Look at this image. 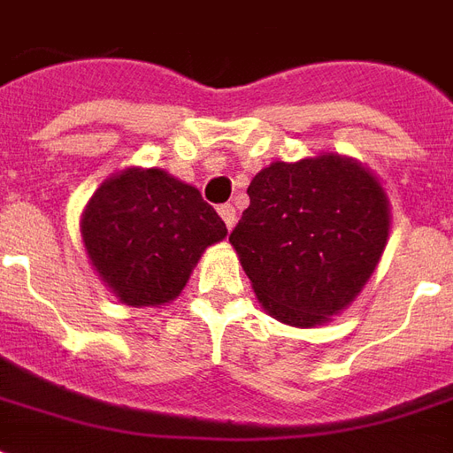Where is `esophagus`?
I'll list each match as a JSON object with an SVG mask.
<instances>
[{
  "label": "esophagus",
  "mask_w": 453,
  "mask_h": 453,
  "mask_svg": "<svg viewBox=\"0 0 453 453\" xmlns=\"http://www.w3.org/2000/svg\"><path fill=\"white\" fill-rule=\"evenodd\" d=\"M218 213H220V218H223V223H226L227 230L235 226V220H237L235 206H230V203H223V206H218Z\"/></svg>",
  "instance_id": "34e87169"
}]
</instances>
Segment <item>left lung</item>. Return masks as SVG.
Here are the masks:
<instances>
[{
	"label": "left lung",
	"instance_id": "8db88e82",
	"mask_svg": "<svg viewBox=\"0 0 453 453\" xmlns=\"http://www.w3.org/2000/svg\"><path fill=\"white\" fill-rule=\"evenodd\" d=\"M247 194L230 242L269 315L313 327L347 308L388 240V201L376 177L320 155L269 165Z\"/></svg>",
	"mask_w": 453,
	"mask_h": 453
}]
</instances>
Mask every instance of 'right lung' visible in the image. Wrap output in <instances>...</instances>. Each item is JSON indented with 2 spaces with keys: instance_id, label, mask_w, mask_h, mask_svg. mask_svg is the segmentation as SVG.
I'll list each match as a JSON object with an SVG mask.
<instances>
[{
  "instance_id": "add662e5",
  "label": "right lung",
  "mask_w": 453,
  "mask_h": 453,
  "mask_svg": "<svg viewBox=\"0 0 453 453\" xmlns=\"http://www.w3.org/2000/svg\"><path fill=\"white\" fill-rule=\"evenodd\" d=\"M226 223L198 188L162 169H126L96 188L82 213L94 269L126 305L174 301Z\"/></svg>"
}]
</instances>
